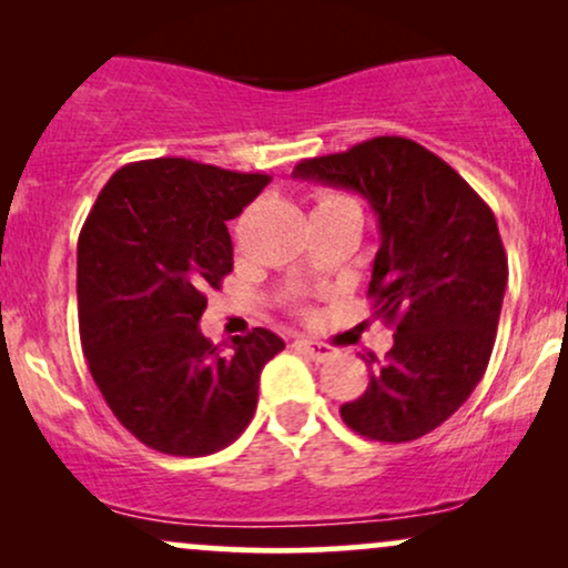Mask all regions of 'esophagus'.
<instances>
[{
    "label": "esophagus",
    "mask_w": 568,
    "mask_h": 568,
    "mask_svg": "<svg viewBox=\"0 0 568 568\" xmlns=\"http://www.w3.org/2000/svg\"><path fill=\"white\" fill-rule=\"evenodd\" d=\"M293 347H296L298 352H304L306 357H312V361H317V363L331 361V357L336 355L334 347H328V344H323V342H315V338H296V342H293Z\"/></svg>",
    "instance_id": "34e87169"
}]
</instances>
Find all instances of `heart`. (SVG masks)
I'll return each mask as SVG.
<instances>
[{
	"label": "heart",
	"instance_id": "obj_1",
	"mask_svg": "<svg viewBox=\"0 0 568 568\" xmlns=\"http://www.w3.org/2000/svg\"><path fill=\"white\" fill-rule=\"evenodd\" d=\"M344 197H338V194H325V197L321 200V205H328V202H342ZM317 205V207H321Z\"/></svg>",
	"mask_w": 568,
	"mask_h": 568
}]
</instances>
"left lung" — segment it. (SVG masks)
<instances>
[{
    "label": "left lung",
    "mask_w": 568,
    "mask_h": 568,
    "mask_svg": "<svg viewBox=\"0 0 568 568\" xmlns=\"http://www.w3.org/2000/svg\"><path fill=\"white\" fill-rule=\"evenodd\" d=\"M293 179L352 189L379 219L368 298L395 325V344L384 363L368 355L366 393L338 408L344 425L382 443L433 433L484 379L497 338L507 256L491 207L400 135L302 160Z\"/></svg>",
    "instance_id": "8db88e82"
}]
</instances>
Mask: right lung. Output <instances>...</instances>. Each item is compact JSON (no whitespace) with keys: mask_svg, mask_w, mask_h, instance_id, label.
Listing matches in <instances>:
<instances>
[{"mask_svg":"<svg viewBox=\"0 0 568 568\" xmlns=\"http://www.w3.org/2000/svg\"><path fill=\"white\" fill-rule=\"evenodd\" d=\"M270 184L181 158L120 168L77 243V306L88 368L143 446L205 456L251 425L262 368L285 342L266 328L221 352L200 331L207 291L232 272L226 221Z\"/></svg>","mask_w":568,"mask_h":568,"instance_id":"right-lung-1","label":"right lung"}]
</instances>
